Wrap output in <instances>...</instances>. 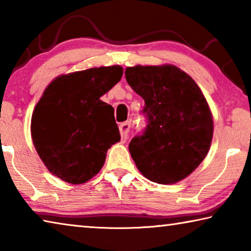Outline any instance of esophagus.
<instances>
[{
  "instance_id": "34e87169",
  "label": "esophagus",
  "mask_w": 251,
  "mask_h": 251,
  "mask_svg": "<svg viewBox=\"0 0 251 251\" xmlns=\"http://www.w3.org/2000/svg\"><path fill=\"white\" fill-rule=\"evenodd\" d=\"M130 129L129 122H124L120 125V131L122 136V142H126L127 136H128V131Z\"/></svg>"
}]
</instances>
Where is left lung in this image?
I'll return each mask as SVG.
<instances>
[{"label": "left lung", "mask_w": 251, "mask_h": 251, "mask_svg": "<svg viewBox=\"0 0 251 251\" xmlns=\"http://www.w3.org/2000/svg\"><path fill=\"white\" fill-rule=\"evenodd\" d=\"M129 86L145 100L147 125L129 143L138 171L157 184H175L205 159L212 116L195 80L173 65L127 67Z\"/></svg>", "instance_id": "1"}]
</instances>
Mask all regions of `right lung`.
<instances>
[{
    "mask_svg": "<svg viewBox=\"0 0 251 251\" xmlns=\"http://www.w3.org/2000/svg\"><path fill=\"white\" fill-rule=\"evenodd\" d=\"M120 65L55 78L36 104L31 122L34 146L53 175L71 184L90 180L106 152L121 141L114 108L100 100L120 82Z\"/></svg>",
    "mask_w": 251,
    "mask_h": 251,
    "instance_id": "1",
    "label": "right lung"
}]
</instances>
